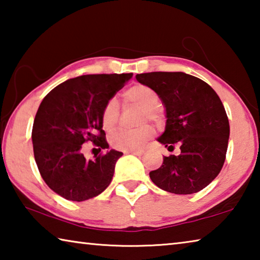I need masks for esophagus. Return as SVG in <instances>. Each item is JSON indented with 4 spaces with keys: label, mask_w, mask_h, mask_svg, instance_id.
Masks as SVG:
<instances>
[{
    "label": "esophagus",
    "mask_w": 260,
    "mask_h": 260,
    "mask_svg": "<svg viewBox=\"0 0 260 260\" xmlns=\"http://www.w3.org/2000/svg\"><path fill=\"white\" fill-rule=\"evenodd\" d=\"M126 153H132V155L141 156V155H143V151H141V150H129V151H126Z\"/></svg>",
    "instance_id": "obj_1"
}]
</instances>
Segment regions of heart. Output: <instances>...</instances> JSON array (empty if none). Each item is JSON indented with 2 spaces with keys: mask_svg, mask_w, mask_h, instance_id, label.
<instances>
[{
  "mask_svg": "<svg viewBox=\"0 0 260 260\" xmlns=\"http://www.w3.org/2000/svg\"><path fill=\"white\" fill-rule=\"evenodd\" d=\"M125 101L142 108V122L150 120L159 122L161 119L160 110L158 109L159 98L152 88L146 85L132 86L125 91ZM119 118V105L116 99H110L105 103L102 111V125L104 129L111 131L117 125ZM153 136L155 129L151 126H143L138 129H118L111 135V144L113 148L122 151L140 150L148 144Z\"/></svg>",
  "mask_w": 260,
  "mask_h": 260,
  "instance_id": "b5f03b06",
  "label": "heart"
}]
</instances>
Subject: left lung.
Here are the masks:
<instances>
[{
    "label": "left lung",
    "instance_id": "left-lung-1",
    "mask_svg": "<svg viewBox=\"0 0 260 260\" xmlns=\"http://www.w3.org/2000/svg\"><path fill=\"white\" fill-rule=\"evenodd\" d=\"M136 80L152 88L165 108V131L157 141L179 156H164L151 171V181L165 191L199 192L217 178L225 162L230 122L217 93L205 81L183 72L136 74Z\"/></svg>",
    "mask_w": 260,
    "mask_h": 260
}]
</instances>
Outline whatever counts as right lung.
Segmentation results:
<instances>
[{
	"label": "right lung",
	"mask_w": 260,
	"mask_h": 260,
	"mask_svg": "<svg viewBox=\"0 0 260 260\" xmlns=\"http://www.w3.org/2000/svg\"><path fill=\"white\" fill-rule=\"evenodd\" d=\"M132 77V73L80 76L61 82L42 100L32 129L34 158L48 187L65 200L93 199L111 183L122 152L111 149L87 160L81 149L87 141L109 148L103 108Z\"/></svg>",
	"instance_id": "obj_1"
}]
</instances>
